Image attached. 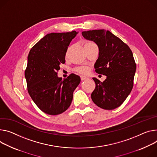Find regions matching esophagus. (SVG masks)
Instances as JSON below:
<instances>
[{
	"label": "esophagus",
	"instance_id": "esophagus-1",
	"mask_svg": "<svg viewBox=\"0 0 157 157\" xmlns=\"http://www.w3.org/2000/svg\"><path fill=\"white\" fill-rule=\"evenodd\" d=\"M88 78L87 77H85V76H81V81H84V80H86Z\"/></svg>",
	"mask_w": 157,
	"mask_h": 157
}]
</instances>
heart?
Masks as SVG:
<instances>
[{
  "label": "heart",
  "mask_w": 157,
  "mask_h": 157,
  "mask_svg": "<svg viewBox=\"0 0 157 157\" xmlns=\"http://www.w3.org/2000/svg\"><path fill=\"white\" fill-rule=\"evenodd\" d=\"M96 46V44L92 42H89L86 44V45H85V46ZM76 71H77L78 73H80L81 75H87L89 73L90 69L88 67H81L76 68Z\"/></svg>",
  "instance_id": "heart-1"
}]
</instances>
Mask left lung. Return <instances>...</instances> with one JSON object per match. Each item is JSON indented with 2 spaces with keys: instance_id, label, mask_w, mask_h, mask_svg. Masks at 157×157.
Returning <instances> with one entry per match:
<instances>
[{
  "instance_id": "8db88e82",
  "label": "left lung",
  "mask_w": 157,
  "mask_h": 157,
  "mask_svg": "<svg viewBox=\"0 0 157 157\" xmlns=\"http://www.w3.org/2000/svg\"><path fill=\"white\" fill-rule=\"evenodd\" d=\"M87 40L94 42L99 48L95 71L106 76L101 82L96 78L91 99L94 104L104 109L119 107L131 93L136 71V63L132 50L120 38L105 29L82 32Z\"/></svg>"
}]
</instances>
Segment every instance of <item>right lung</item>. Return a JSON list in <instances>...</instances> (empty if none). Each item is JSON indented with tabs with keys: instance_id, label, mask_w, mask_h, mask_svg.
<instances>
[{
	"instance_id": "right-lung-1",
	"label": "right lung",
	"mask_w": 157,
	"mask_h": 157,
	"mask_svg": "<svg viewBox=\"0 0 157 157\" xmlns=\"http://www.w3.org/2000/svg\"><path fill=\"white\" fill-rule=\"evenodd\" d=\"M78 33H50L31 48L25 70L27 91L33 101L43 112L57 115L71 105L80 77L71 74L66 79L58 76L59 65L65 63L70 42Z\"/></svg>"
}]
</instances>
